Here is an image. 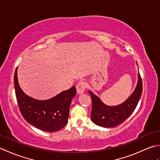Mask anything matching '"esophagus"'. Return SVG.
<instances>
[{"label": "esophagus", "instance_id": "34e87169", "mask_svg": "<svg viewBox=\"0 0 160 160\" xmlns=\"http://www.w3.org/2000/svg\"><path fill=\"white\" fill-rule=\"evenodd\" d=\"M86 87V84L84 81H80L76 86V90H77V93L78 94H82L84 93V89H85Z\"/></svg>", "mask_w": 160, "mask_h": 160}]
</instances>
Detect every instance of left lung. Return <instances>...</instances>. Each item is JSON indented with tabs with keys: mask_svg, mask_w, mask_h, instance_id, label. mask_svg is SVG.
Segmentation results:
<instances>
[{
	"mask_svg": "<svg viewBox=\"0 0 160 160\" xmlns=\"http://www.w3.org/2000/svg\"><path fill=\"white\" fill-rule=\"evenodd\" d=\"M92 100L91 120L96 124L106 128H113L122 124L134 111L142 93V82L138 73L137 86L133 92L123 103L117 106H108L99 97L89 91Z\"/></svg>",
	"mask_w": 160,
	"mask_h": 160,
	"instance_id": "left-lung-1",
	"label": "left lung"
}]
</instances>
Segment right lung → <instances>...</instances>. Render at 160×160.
<instances>
[{
	"instance_id": "1",
	"label": "right lung",
	"mask_w": 160,
	"mask_h": 160,
	"mask_svg": "<svg viewBox=\"0 0 160 160\" xmlns=\"http://www.w3.org/2000/svg\"><path fill=\"white\" fill-rule=\"evenodd\" d=\"M14 87L20 111L28 123L46 132L58 131L67 124L71 100L76 94V87L49 100H36L26 95L20 87L16 68Z\"/></svg>"
}]
</instances>
